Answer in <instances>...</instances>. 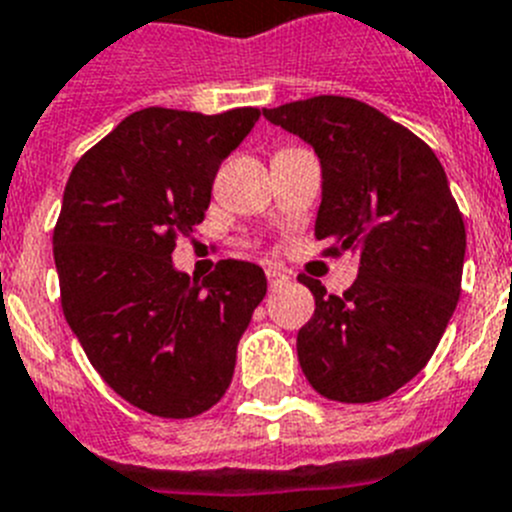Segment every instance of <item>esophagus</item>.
I'll return each instance as SVG.
<instances>
[{"label":"esophagus","mask_w":512,"mask_h":512,"mask_svg":"<svg viewBox=\"0 0 512 512\" xmlns=\"http://www.w3.org/2000/svg\"><path fill=\"white\" fill-rule=\"evenodd\" d=\"M266 279H269V287H282L289 277L287 271L279 269V266H269V269H266Z\"/></svg>","instance_id":"34e87169"}]
</instances>
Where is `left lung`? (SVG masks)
<instances>
[{"label": "left lung", "instance_id": "8db88e82", "mask_svg": "<svg viewBox=\"0 0 512 512\" xmlns=\"http://www.w3.org/2000/svg\"><path fill=\"white\" fill-rule=\"evenodd\" d=\"M264 117L318 153L325 253H359L341 297L297 277L315 297L297 333L302 372L328 400L390 397L428 364L459 302L467 230L446 171L418 135L359 99L320 94Z\"/></svg>", "mask_w": 512, "mask_h": 512}]
</instances>
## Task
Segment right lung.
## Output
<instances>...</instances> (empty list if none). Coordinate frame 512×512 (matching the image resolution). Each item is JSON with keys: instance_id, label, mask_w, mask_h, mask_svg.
Instances as JSON below:
<instances>
[{"instance_id": "obj_1", "label": "right lung", "mask_w": 512, "mask_h": 512, "mask_svg": "<svg viewBox=\"0 0 512 512\" xmlns=\"http://www.w3.org/2000/svg\"><path fill=\"white\" fill-rule=\"evenodd\" d=\"M259 117L146 107L79 158L63 192L53 259L66 323L104 382L158 418H194L225 395L266 295L248 261H220L202 282L171 261Z\"/></svg>"}]
</instances>
